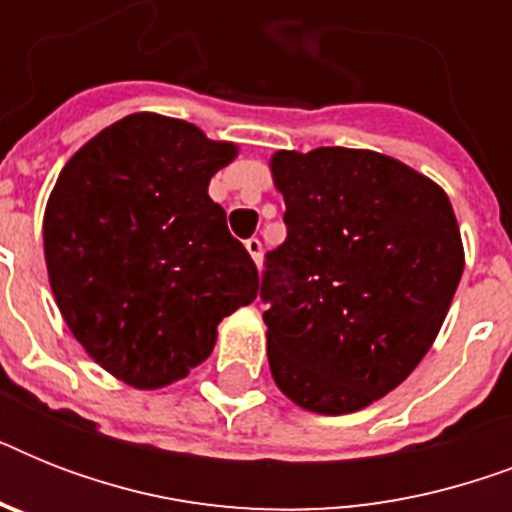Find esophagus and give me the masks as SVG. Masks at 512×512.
Returning a JSON list of instances; mask_svg holds the SVG:
<instances>
[{"mask_svg":"<svg viewBox=\"0 0 512 512\" xmlns=\"http://www.w3.org/2000/svg\"><path fill=\"white\" fill-rule=\"evenodd\" d=\"M244 247H247V252L252 255L255 265L260 268V265H263V244H260V239H247L244 241Z\"/></svg>","mask_w":512,"mask_h":512,"instance_id":"obj_1","label":"esophagus"}]
</instances>
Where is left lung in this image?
Here are the masks:
<instances>
[{
    "label": "left lung",
    "mask_w": 512,
    "mask_h": 512,
    "mask_svg": "<svg viewBox=\"0 0 512 512\" xmlns=\"http://www.w3.org/2000/svg\"><path fill=\"white\" fill-rule=\"evenodd\" d=\"M287 241L265 257L260 297L273 382L316 414H348L414 372L465 268L441 185L366 148L271 156Z\"/></svg>",
    "instance_id": "obj_1"
}]
</instances>
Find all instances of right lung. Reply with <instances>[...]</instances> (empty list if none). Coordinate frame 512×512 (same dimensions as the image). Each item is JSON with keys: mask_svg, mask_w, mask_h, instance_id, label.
<instances>
[{"mask_svg": "<svg viewBox=\"0 0 512 512\" xmlns=\"http://www.w3.org/2000/svg\"><path fill=\"white\" fill-rule=\"evenodd\" d=\"M239 146L130 114L60 170L44 260L71 335L116 380L156 390L212 353L217 324L257 297V268L209 199Z\"/></svg>", "mask_w": 512, "mask_h": 512, "instance_id": "obj_1", "label": "right lung"}]
</instances>
